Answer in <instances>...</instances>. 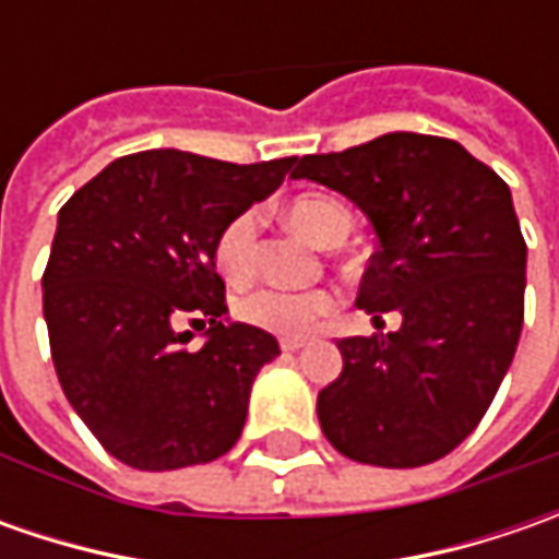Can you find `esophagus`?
Returning <instances> with one entry per match:
<instances>
[{
  "instance_id": "esophagus-1",
  "label": "esophagus",
  "mask_w": 559,
  "mask_h": 559,
  "mask_svg": "<svg viewBox=\"0 0 559 559\" xmlns=\"http://www.w3.org/2000/svg\"><path fill=\"white\" fill-rule=\"evenodd\" d=\"M280 348H283V352H298V348H305V338H292V335H286V338H280Z\"/></svg>"
}]
</instances>
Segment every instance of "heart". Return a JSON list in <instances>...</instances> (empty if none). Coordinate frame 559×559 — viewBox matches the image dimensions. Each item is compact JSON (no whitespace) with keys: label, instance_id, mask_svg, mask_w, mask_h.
I'll use <instances>...</instances> for the list:
<instances>
[{"label":"heart","instance_id":"obj_1","mask_svg":"<svg viewBox=\"0 0 559 559\" xmlns=\"http://www.w3.org/2000/svg\"><path fill=\"white\" fill-rule=\"evenodd\" d=\"M286 221L298 233L311 236L320 246H338L352 233V211L330 195H301L286 207ZM254 251H258V214L242 211L236 214L224 233L217 236L214 261L229 283H246L254 270ZM335 298L326 289H276V286H261V289L246 292L236 301L239 320L267 330L276 335H305L333 311Z\"/></svg>","mask_w":559,"mask_h":559}]
</instances>
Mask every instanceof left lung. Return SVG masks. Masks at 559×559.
Returning a JSON list of instances; mask_svg holds the SVG:
<instances>
[{
  "label": "left lung",
  "instance_id": "1",
  "mask_svg": "<svg viewBox=\"0 0 559 559\" xmlns=\"http://www.w3.org/2000/svg\"><path fill=\"white\" fill-rule=\"evenodd\" d=\"M295 180L342 192L379 248L357 305L401 330L338 342L342 373L317 395L323 436L373 466L451 454L485 417L523 333L526 239L507 183L461 142L385 133L295 158Z\"/></svg>",
  "mask_w": 559,
  "mask_h": 559
}]
</instances>
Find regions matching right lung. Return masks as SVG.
<instances>
[{
  "mask_svg": "<svg viewBox=\"0 0 559 559\" xmlns=\"http://www.w3.org/2000/svg\"><path fill=\"white\" fill-rule=\"evenodd\" d=\"M295 158L229 164L177 148L111 162L58 211L43 313L58 382L102 448L133 469L217 461L246 426L276 338L226 320L214 248ZM209 323L204 346L179 323Z\"/></svg>",
  "mask_w": 559,
  "mask_h": 559,
  "instance_id": "1",
  "label": "right lung"
}]
</instances>
